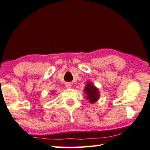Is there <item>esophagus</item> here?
Masks as SVG:
<instances>
[{"label": "esophagus", "mask_w": 150, "mask_h": 150, "mask_svg": "<svg viewBox=\"0 0 150 150\" xmlns=\"http://www.w3.org/2000/svg\"><path fill=\"white\" fill-rule=\"evenodd\" d=\"M66 88H72V84L71 83H67L66 84Z\"/></svg>", "instance_id": "1"}]
</instances>
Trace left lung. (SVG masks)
I'll use <instances>...</instances> for the list:
<instances>
[{
    "instance_id": "1",
    "label": "left lung",
    "mask_w": 150,
    "mask_h": 150,
    "mask_svg": "<svg viewBox=\"0 0 150 150\" xmlns=\"http://www.w3.org/2000/svg\"><path fill=\"white\" fill-rule=\"evenodd\" d=\"M84 93L86 99L88 100L91 103L96 102L100 98V92L99 89L90 81H87L86 86L84 88Z\"/></svg>"
}]
</instances>
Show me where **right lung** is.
<instances>
[{"label":"right lung","mask_w":150,"mask_h":150,"mask_svg":"<svg viewBox=\"0 0 150 150\" xmlns=\"http://www.w3.org/2000/svg\"><path fill=\"white\" fill-rule=\"evenodd\" d=\"M52 93H51V94H52L54 93V91H52Z\"/></svg>","instance_id":"add662e5"}]
</instances>
